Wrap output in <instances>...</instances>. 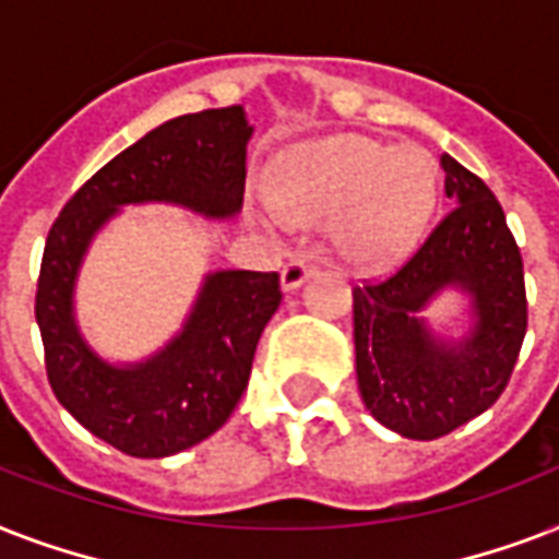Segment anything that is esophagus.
Instances as JSON below:
<instances>
[{
	"label": "esophagus",
	"mask_w": 559,
	"mask_h": 559,
	"mask_svg": "<svg viewBox=\"0 0 559 559\" xmlns=\"http://www.w3.org/2000/svg\"><path fill=\"white\" fill-rule=\"evenodd\" d=\"M316 270H319V261H316L313 254H298V258H293V261L284 266V272H281V284H284V289L301 287Z\"/></svg>",
	"instance_id": "esophagus-1"
}]
</instances>
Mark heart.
<instances>
[{
    "instance_id": "b5f03b06",
    "label": "heart",
    "mask_w": 559,
    "mask_h": 559,
    "mask_svg": "<svg viewBox=\"0 0 559 559\" xmlns=\"http://www.w3.org/2000/svg\"><path fill=\"white\" fill-rule=\"evenodd\" d=\"M275 209L296 223L336 219L350 261L389 258L415 237L432 209L435 177L415 147L391 151L362 135L307 144L281 165Z\"/></svg>"
}]
</instances>
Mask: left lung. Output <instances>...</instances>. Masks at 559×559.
Masks as SVG:
<instances>
[{
    "label": "left lung",
    "mask_w": 559,
    "mask_h": 559,
    "mask_svg": "<svg viewBox=\"0 0 559 559\" xmlns=\"http://www.w3.org/2000/svg\"><path fill=\"white\" fill-rule=\"evenodd\" d=\"M452 209L385 278L354 287V345L362 400L403 438L435 441L502 397L528 331L516 237L485 179L441 153ZM455 283L474 298L477 324L443 346L414 313Z\"/></svg>",
    "instance_id": "obj_1"
}]
</instances>
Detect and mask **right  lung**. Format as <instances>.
I'll return each instance as SVG.
<instances>
[{"label": "right lung", "mask_w": 559, "mask_h": 559, "mask_svg": "<svg viewBox=\"0 0 559 559\" xmlns=\"http://www.w3.org/2000/svg\"><path fill=\"white\" fill-rule=\"evenodd\" d=\"M249 135L240 107L165 121L86 179L48 228L34 301L48 385L78 424L135 459L182 452L226 424L249 385L263 328L281 305V278L278 272H214L186 331L159 357L112 368L74 328V272L92 235L127 202H179L205 217L240 211Z\"/></svg>", "instance_id": "obj_1"}]
</instances>
